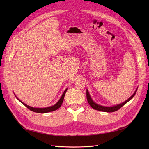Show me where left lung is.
Listing matches in <instances>:
<instances>
[{
  "instance_id": "obj_1",
  "label": "left lung",
  "mask_w": 149,
  "mask_h": 149,
  "mask_svg": "<svg viewBox=\"0 0 149 149\" xmlns=\"http://www.w3.org/2000/svg\"><path fill=\"white\" fill-rule=\"evenodd\" d=\"M136 91L137 90H136L135 92L134 93V94L132 95L127 100H125V102H123V103L118 104V105H116L115 106H112V107H105V106H100L99 104H97L96 103H95L92 100V99H91L90 95L89 94V92H88V91L86 90V97H87V100L88 103L90 105V106L92 107L93 109H96L98 111H104V112H108V113H111V112H115L116 111L118 110L119 109L121 108V107L125 105V104L127 103V102H129V100H130L131 99L133 98V97L135 95L136 93Z\"/></svg>"
}]
</instances>
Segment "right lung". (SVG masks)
<instances>
[{"label":"right lung","instance_id":"obj_1","mask_svg":"<svg viewBox=\"0 0 149 149\" xmlns=\"http://www.w3.org/2000/svg\"><path fill=\"white\" fill-rule=\"evenodd\" d=\"M66 90H67V89H66L65 91H64V93H63L61 97L60 98V99L59 100V101L58 102H57L55 105H54L52 106H50V107H45V108H36V107H31V106H27V104H24V102H22V101H20V102L24 104V105L25 106H26L28 109H30L31 111H32L33 112H36V113H49V112H51V111H54L55 110H57L58 108H59L60 107H61V104L63 102V99H64V97H65V93Z\"/></svg>","mask_w":149,"mask_h":149}]
</instances>
